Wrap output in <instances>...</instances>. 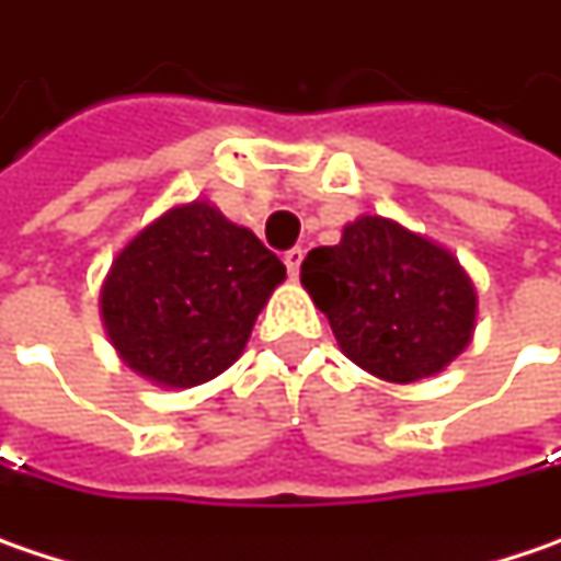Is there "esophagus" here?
Listing matches in <instances>:
<instances>
[{"instance_id":"1","label":"esophagus","mask_w":561,"mask_h":561,"mask_svg":"<svg viewBox=\"0 0 561 561\" xmlns=\"http://www.w3.org/2000/svg\"><path fill=\"white\" fill-rule=\"evenodd\" d=\"M302 255H306V252H302L300 245H297V249H290V252H287V255H284V264H287V274H290V277H294V280H297V277H300Z\"/></svg>"}]
</instances>
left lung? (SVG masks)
<instances>
[{
  "label": "left lung",
  "instance_id": "8db88e82",
  "mask_svg": "<svg viewBox=\"0 0 561 561\" xmlns=\"http://www.w3.org/2000/svg\"><path fill=\"white\" fill-rule=\"evenodd\" d=\"M300 280L341 351L380 380L431 377L472 339L469 277L450 252L399 222L360 217L344 226L339 245L306 255Z\"/></svg>",
  "mask_w": 561,
  "mask_h": 561
}]
</instances>
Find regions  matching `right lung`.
Instances as JSON below:
<instances>
[{"instance_id": "obj_1", "label": "right lung", "mask_w": 561, "mask_h": 561, "mask_svg": "<svg viewBox=\"0 0 561 561\" xmlns=\"http://www.w3.org/2000/svg\"><path fill=\"white\" fill-rule=\"evenodd\" d=\"M284 277L287 267L252 229L194 201L146 226L114 259L101 316L140 377L187 389L214 380L242 354Z\"/></svg>"}]
</instances>
